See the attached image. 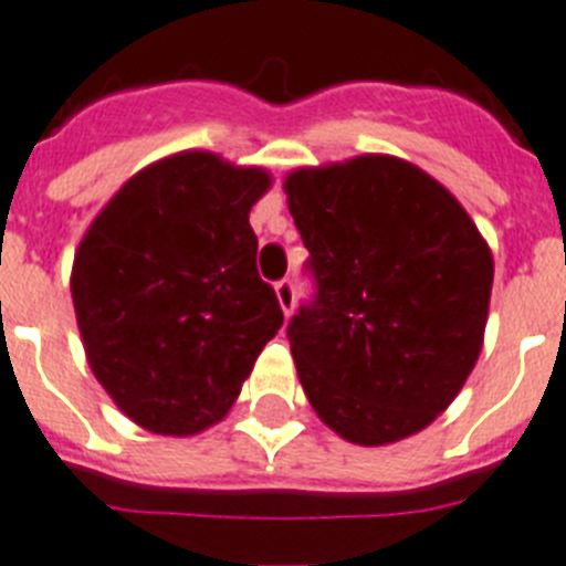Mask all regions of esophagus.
<instances>
[{
  "mask_svg": "<svg viewBox=\"0 0 566 566\" xmlns=\"http://www.w3.org/2000/svg\"><path fill=\"white\" fill-rule=\"evenodd\" d=\"M276 298H279V304H282L284 315L293 313L295 290H293V282H290V279H282V282H276Z\"/></svg>",
  "mask_w": 566,
  "mask_h": 566,
  "instance_id": "34e87169",
  "label": "esophagus"
}]
</instances>
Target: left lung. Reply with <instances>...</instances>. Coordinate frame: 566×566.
Wrapping results in <instances>:
<instances>
[{"label": "left lung", "instance_id": "obj_1", "mask_svg": "<svg viewBox=\"0 0 566 566\" xmlns=\"http://www.w3.org/2000/svg\"><path fill=\"white\" fill-rule=\"evenodd\" d=\"M315 295L290 318L315 415L355 446H386L451 406L482 353L493 256L446 186L391 155L284 180Z\"/></svg>", "mask_w": 566, "mask_h": 566}]
</instances>
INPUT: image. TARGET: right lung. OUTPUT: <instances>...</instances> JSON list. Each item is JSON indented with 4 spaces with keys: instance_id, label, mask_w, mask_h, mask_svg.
Returning <instances> with one entry per match:
<instances>
[{
    "instance_id": "obj_1",
    "label": "right lung",
    "mask_w": 566,
    "mask_h": 566,
    "mask_svg": "<svg viewBox=\"0 0 566 566\" xmlns=\"http://www.w3.org/2000/svg\"><path fill=\"white\" fill-rule=\"evenodd\" d=\"M268 188L256 166L180 151L129 177L86 228L70 276L81 340L140 429H211L282 327L248 222Z\"/></svg>"
}]
</instances>
